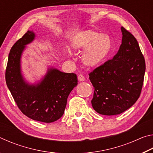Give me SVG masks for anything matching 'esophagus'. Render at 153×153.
<instances>
[{
	"label": "esophagus",
	"instance_id": "obj_1",
	"mask_svg": "<svg viewBox=\"0 0 153 153\" xmlns=\"http://www.w3.org/2000/svg\"><path fill=\"white\" fill-rule=\"evenodd\" d=\"M77 78H78V80H79V81H80V82H83V81H84V80H85L84 76H83V75H82V74H79V76H78V77H77Z\"/></svg>",
	"mask_w": 153,
	"mask_h": 153
}]
</instances>
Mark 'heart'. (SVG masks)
Here are the masks:
<instances>
[{
  "label": "heart",
  "instance_id": "1",
  "mask_svg": "<svg viewBox=\"0 0 153 153\" xmlns=\"http://www.w3.org/2000/svg\"><path fill=\"white\" fill-rule=\"evenodd\" d=\"M111 45L108 35L85 30L77 33L73 38L71 48L76 52L84 50L82 56V63L90 68H94L102 64L107 57Z\"/></svg>",
  "mask_w": 153,
  "mask_h": 153
}]
</instances>
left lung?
Segmentation results:
<instances>
[{
    "label": "left lung",
    "instance_id": "1",
    "mask_svg": "<svg viewBox=\"0 0 153 153\" xmlns=\"http://www.w3.org/2000/svg\"><path fill=\"white\" fill-rule=\"evenodd\" d=\"M118 53L89 74L94 92L91 100L98 113L118 115L130 108L140 95L146 65L138 41L123 27Z\"/></svg>",
    "mask_w": 153,
    "mask_h": 153
}]
</instances>
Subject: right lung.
<instances>
[{
  "instance_id": "add662e5",
  "label": "right lung",
  "mask_w": 153,
  "mask_h": 153,
  "mask_svg": "<svg viewBox=\"0 0 153 153\" xmlns=\"http://www.w3.org/2000/svg\"><path fill=\"white\" fill-rule=\"evenodd\" d=\"M35 33L29 31L18 40L10 51L5 79L20 111L33 120L51 123L63 115L67 100L77 84L76 74L49 69L40 82L30 84L21 71V56L25 45L32 42Z\"/></svg>"
}]
</instances>
